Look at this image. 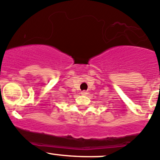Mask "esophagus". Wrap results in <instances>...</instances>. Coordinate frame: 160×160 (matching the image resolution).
Returning <instances> with one entry per match:
<instances>
[{
	"label": "esophagus",
	"mask_w": 160,
	"mask_h": 160,
	"mask_svg": "<svg viewBox=\"0 0 160 160\" xmlns=\"http://www.w3.org/2000/svg\"><path fill=\"white\" fill-rule=\"evenodd\" d=\"M81 94L83 95V96H86V95L88 94V92L86 91V90H83V91L81 92Z\"/></svg>",
	"instance_id": "obj_1"
}]
</instances>
